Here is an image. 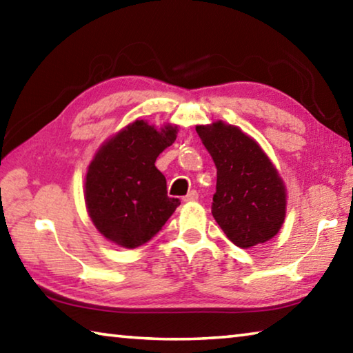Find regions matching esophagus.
I'll return each mask as SVG.
<instances>
[{
    "instance_id": "obj_1",
    "label": "esophagus",
    "mask_w": 353,
    "mask_h": 353,
    "mask_svg": "<svg viewBox=\"0 0 353 353\" xmlns=\"http://www.w3.org/2000/svg\"><path fill=\"white\" fill-rule=\"evenodd\" d=\"M198 199H199V193L196 190H191L190 193L183 198L185 202H194V201H198Z\"/></svg>"
}]
</instances>
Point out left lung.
I'll return each instance as SVG.
<instances>
[{"label":"left lung","instance_id":"left-lung-1","mask_svg":"<svg viewBox=\"0 0 353 353\" xmlns=\"http://www.w3.org/2000/svg\"><path fill=\"white\" fill-rule=\"evenodd\" d=\"M216 165L212 214L229 240L248 249L277 235L286 212L282 177L259 143L216 121L196 126Z\"/></svg>","mask_w":353,"mask_h":353}]
</instances>
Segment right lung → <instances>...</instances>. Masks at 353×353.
<instances>
[{
    "label": "right lung",
    "instance_id": "add662e5",
    "mask_svg": "<svg viewBox=\"0 0 353 353\" xmlns=\"http://www.w3.org/2000/svg\"><path fill=\"white\" fill-rule=\"evenodd\" d=\"M176 134V126L157 130L137 119L99 148L87 171L85 205L107 240L139 248L157 235L181 205L166 193V179L155 168Z\"/></svg>",
    "mask_w": 353,
    "mask_h": 353
}]
</instances>
